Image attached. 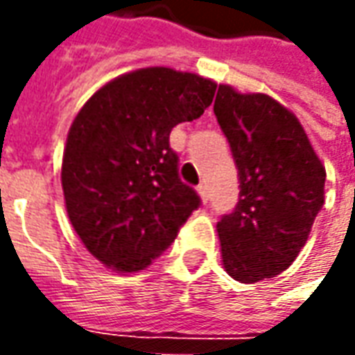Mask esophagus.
I'll return each instance as SVG.
<instances>
[{
	"mask_svg": "<svg viewBox=\"0 0 355 355\" xmlns=\"http://www.w3.org/2000/svg\"><path fill=\"white\" fill-rule=\"evenodd\" d=\"M198 193H200L201 201H203V203H207V201H209V188H207V186H205V184L198 186Z\"/></svg>",
	"mask_w": 355,
	"mask_h": 355,
	"instance_id": "obj_1",
	"label": "esophagus"
}]
</instances>
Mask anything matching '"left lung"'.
I'll use <instances>...</instances> for the list:
<instances>
[{
    "instance_id": "obj_1",
    "label": "left lung",
    "mask_w": 355,
    "mask_h": 355,
    "mask_svg": "<svg viewBox=\"0 0 355 355\" xmlns=\"http://www.w3.org/2000/svg\"><path fill=\"white\" fill-rule=\"evenodd\" d=\"M213 110L239 177L238 205L216 224L224 270L262 282L304 247L325 200V167L297 116L272 96L218 85Z\"/></svg>"
}]
</instances>
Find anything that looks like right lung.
Wrapping results in <instances>:
<instances>
[{"mask_svg":"<svg viewBox=\"0 0 355 355\" xmlns=\"http://www.w3.org/2000/svg\"><path fill=\"white\" fill-rule=\"evenodd\" d=\"M215 81L173 68H142L106 83L73 119L62 190L68 218L87 251L119 274L144 270L200 207L178 178L173 127L193 121Z\"/></svg>","mask_w":355,"mask_h":355,"instance_id":"1","label":"right lung"}]
</instances>
